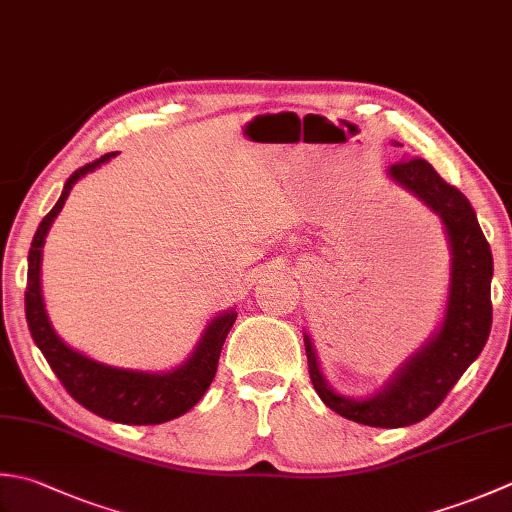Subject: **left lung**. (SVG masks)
I'll use <instances>...</instances> for the list:
<instances>
[{"label":"left lung","instance_id":"8db88e82","mask_svg":"<svg viewBox=\"0 0 512 512\" xmlns=\"http://www.w3.org/2000/svg\"><path fill=\"white\" fill-rule=\"evenodd\" d=\"M388 177L424 202L446 228L453 257L442 326L413 357L406 359L402 368H397L393 379L377 395L368 399L335 393L322 375L308 335H304V344L310 382L328 408L364 426L402 428L422 422L433 413L484 350L493 324V255L462 190L444 182L426 159L413 157L393 164Z\"/></svg>","mask_w":512,"mask_h":512}]
</instances>
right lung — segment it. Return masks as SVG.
<instances>
[{
	"mask_svg": "<svg viewBox=\"0 0 512 512\" xmlns=\"http://www.w3.org/2000/svg\"><path fill=\"white\" fill-rule=\"evenodd\" d=\"M110 157H115V153H108L95 159L93 164H86L75 170L64 184L62 197L57 199L53 210L39 224L28 253L26 322L30 335H33L37 348L42 350L48 366L53 368V373L75 402L88 408L90 413L117 424H164L188 413L204 397L217 373L219 353H222L228 330L233 328L237 319L235 310H226V313L215 317L206 326L193 355L182 366L168 370V373H142V370H126L99 364L95 359L66 346L53 330V324L48 322L42 284H39L46 235L50 226H53L55 217L59 215V210L64 208L70 188L86 173H93L95 168L110 162Z\"/></svg>",
	"mask_w": 512,
	"mask_h": 512,
	"instance_id": "obj_1",
	"label": "right lung"
}]
</instances>
